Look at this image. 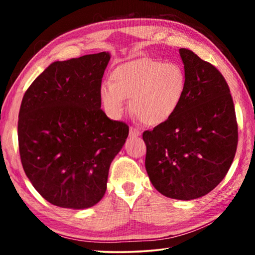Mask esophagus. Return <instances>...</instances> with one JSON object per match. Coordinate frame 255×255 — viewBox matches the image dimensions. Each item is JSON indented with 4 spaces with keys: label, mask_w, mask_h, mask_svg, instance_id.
<instances>
[{
    "label": "esophagus",
    "mask_w": 255,
    "mask_h": 255,
    "mask_svg": "<svg viewBox=\"0 0 255 255\" xmlns=\"http://www.w3.org/2000/svg\"><path fill=\"white\" fill-rule=\"evenodd\" d=\"M140 135V131L138 130L137 128H133V127H130L129 128V136L130 137H137Z\"/></svg>",
    "instance_id": "esophagus-1"
}]
</instances>
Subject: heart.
Instances as JSON below:
<instances>
[{
  "label": "heart",
  "mask_w": 255,
  "mask_h": 255,
  "mask_svg": "<svg viewBox=\"0 0 255 255\" xmlns=\"http://www.w3.org/2000/svg\"><path fill=\"white\" fill-rule=\"evenodd\" d=\"M111 79L99 90L108 117L122 118L126 99H130L131 112L147 126H158L173 117L187 91V75L175 62L133 60L116 68Z\"/></svg>",
  "instance_id": "obj_1"
}]
</instances>
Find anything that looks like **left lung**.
<instances>
[{"label":"left lung","mask_w":255,"mask_h":255,"mask_svg":"<svg viewBox=\"0 0 255 255\" xmlns=\"http://www.w3.org/2000/svg\"><path fill=\"white\" fill-rule=\"evenodd\" d=\"M187 91L173 117L146 130L145 167L163 196L192 200L221 183L234 159L239 133L230 88L217 68L180 48Z\"/></svg>","instance_id":"left-lung-1"}]
</instances>
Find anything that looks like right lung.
Listing matches in <instances>:
<instances>
[{
  "label": "right lung",
  "instance_id": "obj_1",
  "mask_svg": "<svg viewBox=\"0 0 255 255\" xmlns=\"http://www.w3.org/2000/svg\"><path fill=\"white\" fill-rule=\"evenodd\" d=\"M110 54L54 62L21 102L18 139L25 175L55 206L85 209L107 190L109 167L129 128L107 117L100 90Z\"/></svg>",
  "mask_w": 255,
  "mask_h": 255
}]
</instances>
